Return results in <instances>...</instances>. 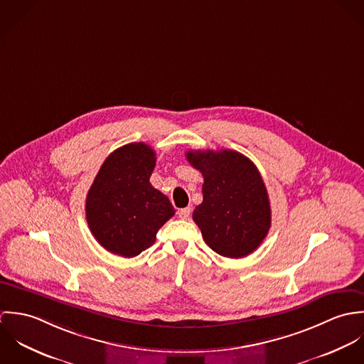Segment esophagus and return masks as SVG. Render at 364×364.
I'll return each mask as SVG.
<instances>
[{
    "mask_svg": "<svg viewBox=\"0 0 364 364\" xmlns=\"http://www.w3.org/2000/svg\"><path fill=\"white\" fill-rule=\"evenodd\" d=\"M178 215L182 218V220H188L191 217V208H181L178 211Z\"/></svg>",
    "mask_w": 364,
    "mask_h": 364,
    "instance_id": "34e87169",
    "label": "esophagus"
}]
</instances>
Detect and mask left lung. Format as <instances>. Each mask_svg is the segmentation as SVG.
<instances>
[{"label": "left lung", "mask_w": 364, "mask_h": 364, "mask_svg": "<svg viewBox=\"0 0 364 364\" xmlns=\"http://www.w3.org/2000/svg\"><path fill=\"white\" fill-rule=\"evenodd\" d=\"M186 158L205 179L203 202L193 211L205 242L227 258L252 254L272 221L267 191L255 164L232 150H191Z\"/></svg>", "instance_id": "obj_1"}]
</instances>
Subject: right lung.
Masks as SVG:
<instances>
[{
  "instance_id": "right-lung-1",
  "label": "right lung",
  "mask_w": 364,
  "mask_h": 364,
  "mask_svg": "<svg viewBox=\"0 0 364 364\" xmlns=\"http://www.w3.org/2000/svg\"><path fill=\"white\" fill-rule=\"evenodd\" d=\"M156 161L150 146L126 144L105 159L88 191V227L114 255H140L156 242L158 230L175 214L169 199L150 183Z\"/></svg>"
}]
</instances>
